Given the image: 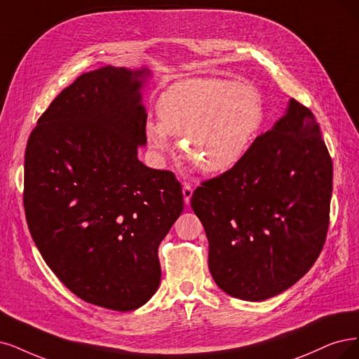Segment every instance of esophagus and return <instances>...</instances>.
<instances>
[{"instance_id": "obj_1", "label": "esophagus", "mask_w": 359, "mask_h": 359, "mask_svg": "<svg viewBox=\"0 0 359 359\" xmlns=\"http://www.w3.org/2000/svg\"><path fill=\"white\" fill-rule=\"evenodd\" d=\"M182 192H183V201H184V204H189L191 203V198H192V188H191V184H188V183H184L183 184V189H182Z\"/></svg>"}]
</instances>
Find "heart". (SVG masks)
<instances>
[{"mask_svg": "<svg viewBox=\"0 0 359 359\" xmlns=\"http://www.w3.org/2000/svg\"><path fill=\"white\" fill-rule=\"evenodd\" d=\"M159 121L149 119L144 136L161 154L170 136H180L189 161L207 172H224L240 164L257 137L264 108L248 83L224 78H189L171 86L158 100Z\"/></svg>", "mask_w": 359, "mask_h": 359, "instance_id": "1", "label": "heart"}]
</instances>
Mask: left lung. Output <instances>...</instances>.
<instances>
[{
  "instance_id": "obj_1",
  "label": "left lung",
  "mask_w": 359,
  "mask_h": 359,
  "mask_svg": "<svg viewBox=\"0 0 359 359\" xmlns=\"http://www.w3.org/2000/svg\"><path fill=\"white\" fill-rule=\"evenodd\" d=\"M333 163L312 112L294 99L245 158L196 188L191 207L224 293L263 302L306 273L325 243Z\"/></svg>"
}]
</instances>
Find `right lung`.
<instances>
[{"mask_svg": "<svg viewBox=\"0 0 359 359\" xmlns=\"http://www.w3.org/2000/svg\"><path fill=\"white\" fill-rule=\"evenodd\" d=\"M151 69L79 75L39 116L25 152L28 228L75 296L135 311L159 287L158 247L183 211L171 171L146 167L142 88Z\"/></svg>", "mask_w": 359, "mask_h": 359, "instance_id": "obj_1", "label": "right lung"}]
</instances>
